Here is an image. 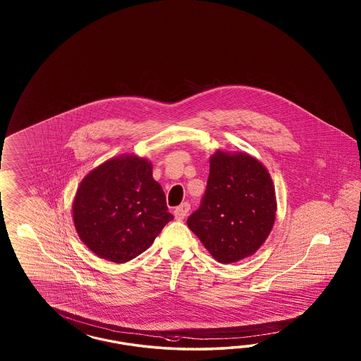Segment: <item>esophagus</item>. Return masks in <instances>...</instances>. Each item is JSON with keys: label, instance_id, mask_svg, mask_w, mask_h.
I'll return each instance as SVG.
<instances>
[{"label": "esophagus", "instance_id": "obj_1", "mask_svg": "<svg viewBox=\"0 0 361 361\" xmlns=\"http://www.w3.org/2000/svg\"><path fill=\"white\" fill-rule=\"evenodd\" d=\"M189 209H190V205H189L188 202H183L180 207H177V208L175 209L176 219L181 221V219H185L186 216H188Z\"/></svg>", "mask_w": 361, "mask_h": 361}]
</instances>
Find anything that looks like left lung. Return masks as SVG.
Returning <instances> with one entry per match:
<instances>
[{
	"label": "left lung",
	"mask_w": 361,
	"mask_h": 361,
	"mask_svg": "<svg viewBox=\"0 0 361 361\" xmlns=\"http://www.w3.org/2000/svg\"><path fill=\"white\" fill-rule=\"evenodd\" d=\"M276 198L266 166L246 152L216 151L201 205L186 221L219 263L257 252L273 229Z\"/></svg>",
	"instance_id": "obj_1"
}]
</instances>
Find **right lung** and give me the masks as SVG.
<instances>
[{
    "label": "right lung",
    "mask_w": 361,
    "mask_h": 361,
    "mask_svg": "<svg viewBox=\"0 0 361 361\" xmlns=\"http://www.w3.org/2000/svg\"><path fill=\"white\" fill-rule=\"evenodd\" d=\"M78 235L109 262L126 263L145 252L173 219L164 190L152 177V163L121 154L94 168L73 201Z\"/></svg>",
    "instance_id": "right-lung-1"
}]
</instances>
